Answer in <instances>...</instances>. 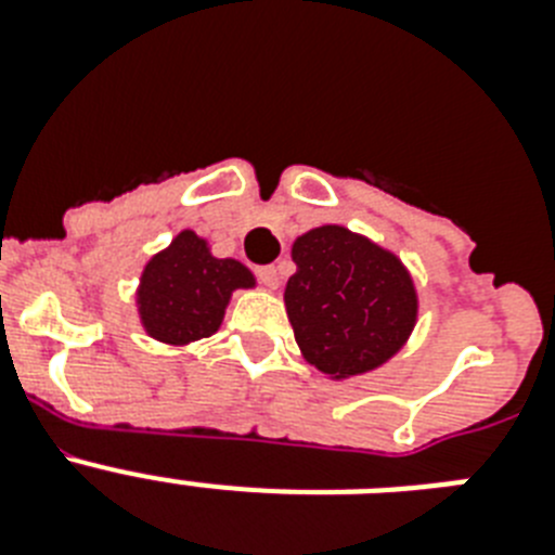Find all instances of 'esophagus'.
Segmentation results:
<instances>
[{
  "label": "esophagus",
  "instance_id": "1",
  "mask_svg": "<svg viewBox=\"0 0 555 555\" xmlns=\"http://www.w3.org/2000/svg\"><path fill=\"white\" fill-rule=\"evenodd\" d=\"M255 274H258V281L263 283L267 288H278V283H281V269L274 267H258L255 269Z\"/></svg>",
  "mask_w": 555,
  "mask_h": 555
}]
</instances>
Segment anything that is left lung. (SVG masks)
<instances>
[{
    "label": "left lung",
    "instance_id": "8db88e82",
    "mask_svg": "<svg viewBox=\"0 0 555 555\" xmlns=\"http://www.w3.org/2000/svg\"><path fill=\"white\" fill-rule=\"evenodd\" d=\"M286 311L308 364L333 377L389 361L416 320V294L395 255L338 224L300 235Z\"/></svg>",
    "mask_w": 555,
    "mask_h": 555
}]
</instances>
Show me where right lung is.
Listing matches in <instances>:
<instances>
[{
    "label": "right lung",
    "instance_id": "right-lung-1",
    "mask_svg": "<svg viewBox=\"0 0 555 555\" xmlns=\"http://www.w3.org/2000/svg\"><path fill=\"white\" fill-rule=\"evenodd\" d=\"M253 283L247 267L233 258H214L197 233L183 230L141 274V322L158 341L189 345L217 333L230 294Z\"/></svg>",
    "mask_w": 555,
    "mask_h": 555
}]
</instances>
